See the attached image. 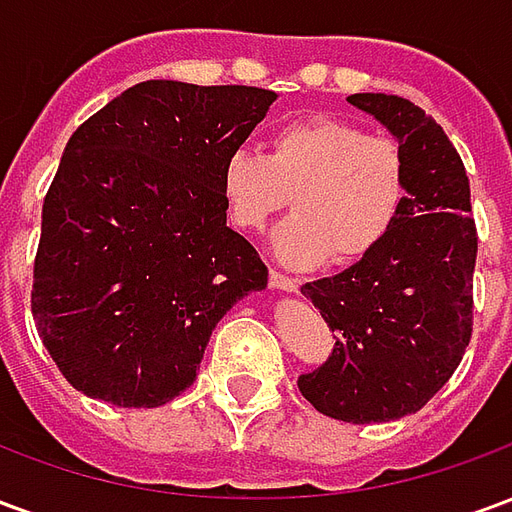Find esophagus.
Wrapping results in <instances>:
<instances>
[{
	"instance_id": "34e87169",
	"label": "esophagus",
	"mask_w": 512,
	"mask_h": 512,
	"mask_svg": "<svg viewBox=\"0 0 512 512\" xmlns=\"http://www.w3.org/2000/svg\"><path fill=\"white\" fill-rule=\"evenodd\" d=\"M268 282H271V288L274 290H285V293H296V290L301 288L299 279L285 277L282 271H271V274H268Z\"/></svg>"
}]
</instances>
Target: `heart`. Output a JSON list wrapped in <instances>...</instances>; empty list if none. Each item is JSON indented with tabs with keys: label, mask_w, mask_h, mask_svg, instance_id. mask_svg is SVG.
<instances>
[{
	"label": "heart",
	"mask_w": 512,
	"mask_h": 512,
	"mask_svg": "<svg viewBox=\"0 0 512 512\" xmlns=\"http://www.w3.org/2000/svg\"><path fill=\"white\" fill-rule=\"evenodd\" d=\"M219 186L241 230H263L293 200L296 216L274 235L282 263L310 268L332 257L351 266L395 230L408 200V167L395 139L318 115L279 126L268 156L233 150Z\"/></svg>",
	"instance_id": "heart-1"
}]
</instances>
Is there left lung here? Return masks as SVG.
<instances>
[{
    "label": "left lung",
    "instance_id": "left-lung-1",
    "mask_svg": "<svg viewBox=\"0 0 512 512\" xmlns=\"http://www.w3.org/2000/svg\"><path fill=\"white\" fill-rule=\"evenodd\" d=\"M348 104L403 147L408 200L373 255L301 288L337 343L299 389L326 417L370 425L419 411L461 365L477 230L463 161L433 117L384 93L348 95Z\"/></svg>",
    "mask_w": 512,
    "mask_h": 512
}]
</instances>
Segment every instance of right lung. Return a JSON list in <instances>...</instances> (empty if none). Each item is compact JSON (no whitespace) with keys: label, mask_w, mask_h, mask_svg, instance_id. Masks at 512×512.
I'll list each match as a JSON object with an SVG mask.
<instances>
[{"label":"right lung","mask_w":512,"mask_h":512,"mask_svg":"<svg viewBox=\"0 0 512 512\" xmlns=\"http://www.w3.org/2000/svg\"><path fill=\"white\" fill-rule=\"evenodd\" d=\"M277 93L153 79L73 131L43 200L32 315L87 397L156 408L189 389L211 332L268 268L227 227L224 158Z\"/></svg>","instance_id":"1"}]
</instances>
